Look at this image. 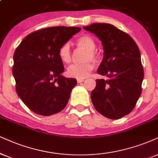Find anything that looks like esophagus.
Wrapping results in <instances>:
<instances>
[{
  "label": "esophagus",
  "instance_id": "34e87169",
  "mask_svg": "<svg viewBox=\"0 0 158 158\" xmlns=\"http://www.w3.org/2000/svg\"><path fill=\"white\" fill-rule=\"evenodd\" d=\"M84 81H85V79H77V82H78V83L83 82Z\"/></svg>",
  "mask_w": 158,
  "mask_h": 158
}]
</instances>
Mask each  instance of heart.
<instances>
[{
	"mask_svg": "<svg viewBox=\"0 0 158 158\" xmlns=\"http://www.w3.org/2000/svg\"><path fill=\"white\" fill-rule=\"evenodd\" d=\"M77 45L79 49H83L87 52L85 61L86 63L81 65H72L68 69V74L70 77L76 78V79H84L87 77L89 73L93 71L94 69V64L93 62L89 60H93L94 62H98L100 59L99 54L95 51L96 44L95 41L91 36L87 35H82L79 37L77 40ZM58 55L61 61L65 64H69L72 61V55H71V48L69 43H65L60 47L58 50ZM89 61V62H87Z\"/></svg>",
	"mask_w": 158,
	"mask_h": 158,
	"instance_id": "heart-1",
	"label": "heart"
}]
</instances>
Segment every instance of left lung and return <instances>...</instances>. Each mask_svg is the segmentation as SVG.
Masks as SVG:
<instances>
[{"mask_svg":"<svg viewBox=\"0 0 158 158\" xmlns=\"http://www.w3.org/2000/svg\"><path fill=\"white\" fill-rule=\"evenodd\" d=\"M100 39L103 58L97 72L108 79H96L91 93L94 107L111 119L122 118L134 109L141 94L143 70L141 53L132 38L108 23L85 26Z\"/></svg>","mask_w":158,"mask_h":158,"instance_id":"obj_1","label":"left lung"}]
</instances>
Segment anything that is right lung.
I'll use <instances>...</instances> for the list:
<instances>
[{"label": "right lung", "instance_id": "add662e5", "mask_svg": "<svg viewBox=\"0 0 158 158\" xmlns=\"http://www.w3.org/2000/svg\"><path fill=\"white\" fill-rule=\"evenodd\" d=\"M80 31L64 26L44 28L27 35L16 49L12 69L16 91L33 112L50 116L67 105L77 81L61 74L64 66L58 50Z\"/></svg>", "mask_w": 158, "mask_h": 158}]
</instances>
